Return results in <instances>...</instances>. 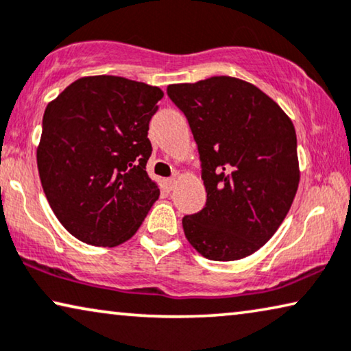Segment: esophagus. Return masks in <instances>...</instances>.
Segmentation results:
<instances>
[{
    "instance_id": "34e87169",
    "label": "esophagus",
    "mask_w": 351,
    "mask_h": 351,
    "mask_svg": "<svg viewBox=\"0 0 351 351\" xmlns=\"http://www.w3.org/2000/svg\"><path fill=\"white\" fill-rule=\"evenodd\" d=\"M176 182H177V177L176 176H172V177H169V179H167V186L171 188H174V185H176Z\"/></svg>"
}]
</instances>
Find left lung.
Wrapping results in <instances>:
<instances>
[{"label":"left lung","mask_w":351,"mask_h":351,"mask_svg":"<svg viewBox=\"0 0 351 351\" xmlns=\"http://www.w3.org/2000/svg\"><path fill=\"white\" fill-rule=\"evenodd\" d=\"M196 141L207 199L182 218L188 242L212 261L245 258L285 220L299 185L291 120L255 85L217 75L167 87Z\"/></svg>","instance_id":"obj_1"}]
</instances>
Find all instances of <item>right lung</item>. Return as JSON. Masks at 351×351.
<instances>
[{
  "instance_id": "add662e5",
  "label": "right lung",
  "mask_w": 351,
  "mask_h": 351,
  "mask_svg": "<svg viewBox=\"0 0 351 351\" xmlns=\"http://www.w3.org/2000/svg\"><path fill=\"white\" fill-rule=\"evenodd\" d=\"M158 87L117 75L75 80L45 108L40 184L60 223L90 245L115 247L138 231L160 190L147 174Z\"/></svg>"
}]
</instances>
